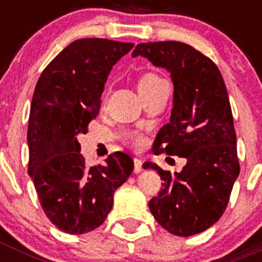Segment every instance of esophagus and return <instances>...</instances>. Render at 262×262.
Returning <instances> with one entry per match:
<instances>
[{
	"label": "esophagus",
	"instance_id": "obj_1",
	"mask_svg": "<svg viewBox=\"0 0 262 262\" xmlns=\"http://www.w3.org/2000/svg\"><path fill=\"white\" fill-rule=\"evenodd\" d=\"M142 165H143L142 160L138 159V157H135V159H134V172H135V173L142 172V170H143Z\"/></svg>",
	"mask_w": 262,
	"mask_h": 262
}]
</instances>
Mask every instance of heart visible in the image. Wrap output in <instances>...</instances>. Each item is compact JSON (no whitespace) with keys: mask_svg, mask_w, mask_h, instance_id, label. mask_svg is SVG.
<instances>
[{"mask_svg":"<svg viewBox=\"0 0 262 262\" xmlns=\"http://www.w3.org/2000/svg\"><path fill=\"white\" fill-rule=\"evenodd\" d=\"M163 78L159 77L155 73H151V72H148V73H143L140 77L138 78V89L140 92L142 96H145V94L151 93L152 90L157 86L159 84L163 82ZM127 142H129L133 145L135 147H139V145L143 144V136L140 134H136V133H126L124 135Z\"/></svg>","mask_w":262,"mask_h":262,"instance_id":"b5f03b06","label":"heart"}]
</instances>
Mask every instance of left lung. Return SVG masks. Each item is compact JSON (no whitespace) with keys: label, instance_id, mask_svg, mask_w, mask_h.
<instances>
[{"label":"left lung","instance_id":"8db88e82","mask_svg":"<svg viewBox=\"0 0 262 262\" xmlns=\"http://www.w3.org/2000/svg\"><path fill=\"white\" fill-rule=\"evenodd\" d=\"M133 56L147 57L170 73L174 93L169 123L154 143L156 155L186 159L170 174L154 163L163 189L148 206L157 223L177 236L201 233L216 223L240 173L230 99L215 62L181 41L140 43Z\"/></svg>","mask_w":262,"mask_h":262}]
</instances>
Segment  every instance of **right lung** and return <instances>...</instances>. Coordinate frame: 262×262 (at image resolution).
I'll list each match as a JSON object with an SVG mask.
<instances>
[{
  "mask_svg": "<svg viewBox=\"0 0 262 262\" xmlns=\"http://www.w3.org/2000/svg\"><path fill=\"white\" fill-rule=\"evenodd\" d=\"M134 43L78 39L41 72L30 108L29 174L43 211L71 235L93 231L111 211L114 191L134 170L127 154L115 152L105 165L88 166L78 134L98 115L105 82Z\"/></svg>",
  "mask_w": 262,
  "mask_h": 262,
  "instance_id": "add662e5",
  "label": "right lung"
}]
</instances>
